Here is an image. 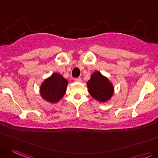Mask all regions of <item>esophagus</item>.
Returning a JSON list of instances; mask_svg holds the SVG:
<instances>
[{
    "instance_id": "esophagus-1",
    "label": "esophagus",
    "mask_w": 158,
    "mask_h": 158,
    "mask_svg": "<svg viewBox=\"0 0 158 158\" xmlns=\"http://www.w3.org/2000/svg\"><path fill=\"white\" fill-rule=\"evenodd\" d=\"M75 82H82V79H81V78H76V79H75Z\"/></svg>"
}]
</instances>
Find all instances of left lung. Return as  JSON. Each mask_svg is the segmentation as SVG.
<instances>
[{
  "instance_id": "1",
  "label": "left lung",
  "mask_w": 158,
  "mask_h": 158,
  "mask_svg": "<svg viewBox=\"0 0 158 158\" xmlns=\"http://www.w3.org/2000/svg\"><path fill=\"white\" fill-rule=\"evenodd\" d=\"M88 92L96 101L106 103L110 101L114 93L112 82L99 71H95L87 82Z\"/></svg>"
}]
</instances>
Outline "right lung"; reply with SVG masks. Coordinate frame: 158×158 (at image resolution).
<instances>
[{
    "label": "right lung",
    "mask_w": 158,
    "mask_h": 158,
    "mask_svg": "<svg viewBox=\"0 0 158 158\" xmlns=\"http://www.w3.org/2000/svg\"><path fill=\"white\" fill-rule=\"evenodd\" d=\"M68 80L61 74L54 72L45 79L40 87V94L44 101L51 104L58 102L66 92Z\"/></svg>",
    "instance_id": "right-lung-1"
}]
</instances>
